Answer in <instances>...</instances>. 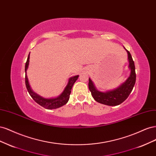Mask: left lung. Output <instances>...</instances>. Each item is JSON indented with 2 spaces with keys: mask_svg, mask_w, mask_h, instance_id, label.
Segmentation results:
<instances>
[{
  "mask_svg": "<svg viewBox=\"0 0 156 156\" xmlns=\"http://www.w3.org/2000/svg\"><path fill=\"white\" fill-rule=\"evenodd\" d=\"M128 55L129 67L131 69V73L127 81L122 84L118 88L107 92H101L98 91L94 87V85L90 79H89L88 88L91 92L92 97L97 102L102 104L116 106L119 105L122 102H124L128 98L130 93L135 84L136 81V73L134 61L129 52L126 50Z\"/></svg>",
  "mask_w": 156,
  "mask_h": 156,
  "instance_id": "left-lung-1",
  "label": "left lung"
}]
</instances>
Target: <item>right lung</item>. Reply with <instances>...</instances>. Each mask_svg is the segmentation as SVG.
Segmentation results:
<instances>
[{
  "instance_id": "obj_1",
  "label": "right lung",
  "mask_w": 156,
  "mask_h": 156,
  "mask_svg": "<svg viewBox=\"0 0 156 156\" xmlns=\"http://www.w3.org/2000/svg\"><path fill=\"white\" fill-rule=\"evenodd\" d=\"M29 58H30V53L29 56H28L27 60L25 64V72L28 68V66H29ZM78 77L79 75H76V76L71 77L69 79L68 85L65 88L64 90L63 91L62 94H61L60 96L56 98H53V99H45L39 96L38 95H37V94L33 92L31 90L30 87L29 86L27 74L25 75V84H26L27 90L29 92L30 96L32 97L33 100H34V101H36L37 103V104H39L40 105L45 108H48V109H55V108H59L60 107L64 105L65 104H66L67 102L69 100V96L71 94V90H72L75 82L77 80Z\"/></svg>"
}]
</instances>
